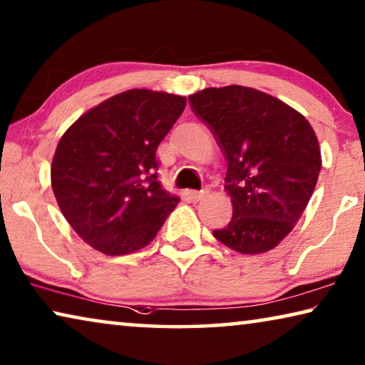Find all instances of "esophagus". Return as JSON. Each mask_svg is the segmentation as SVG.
Returning <instances> with one entry per match:
<instances>
[{"instance_id":"obj_1","label":"esophagus","mask_w":365,"mask_h":365,"mask_svg":"<svg viewBox=\"0 0 365 365\" xmlns=\"http://www.w3.org/2000/svg\"><path fill=\"white\" fill-rule=\"evenodd\" d=\"M205 197V190H190V199L199 202Z\"/></svg>"}]
</instances>
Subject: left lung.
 I'll list each match as a JSON object with an SVG mask.
<instances>
[{
    "label": "left lung",
    "mask_w": 365,
    "mask_h": 365,
    "mask_svg": "<svg viewBox=\"0 0 365 365\" xmlns=\"http://www.w3.org/2000/svg\"><path fill=\"white\" fill-rule=\"evenodd\" d=\"M227 160L233 215L214 237L241 255H261L292 232L315 190L322 151L299 110L259 89L230 85L189 96Z\"/></svg>",
    "instance_id": "8db88e82"
}]
</instances>
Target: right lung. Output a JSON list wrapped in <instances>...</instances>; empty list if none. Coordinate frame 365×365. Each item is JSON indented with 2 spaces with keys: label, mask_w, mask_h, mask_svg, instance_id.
Masks as SVG:
<instances>
[{
  "label": "right lung",
  "mask_w": 365,
  "mask_h": 365,
  "mask_svg": "<svg viewBox=\"0 0 365 365\" xmlns=\"http://www.w3.org/2000/svg\"><path fill=\"white\" fill-rule=\"evenodd\" d=\"M186 98L128 89L73 122L55 150L50 179L78 237L108 256L130 255L156 237L179 197L156 179V148Z\"/></svg>",
  "instance_id": "add662e5"
}]
</instances>
